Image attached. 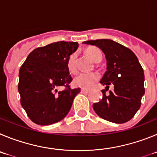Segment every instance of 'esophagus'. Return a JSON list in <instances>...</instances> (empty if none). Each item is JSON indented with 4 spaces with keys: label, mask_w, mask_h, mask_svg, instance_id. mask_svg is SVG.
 I'll return each instance as SVG.
<instances>
[{
    "label": "esophagus",
    "mask_w": 157,
    "mask_h": 157,
    "mask_svg": "<svg viewBox=\"0 0 157 157\" xmlns=\"http://www.w3.org/2000/svg\"><path fill=\"white\" fill-rule=\"evenodd\" d=\"M80 92L83 93V94H87V93L89 92V91H88V90H85V89H81Z\"/></svg>",
    "instance_id": "1"
}]
</instances>
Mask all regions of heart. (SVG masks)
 Returning <instances> with one entry per match:
<instances>
[{
  "label": "heart",
  "instance_id": "obj_1",
  "mask_svg": "<svg viewBox=\"0 0 157 157\" xmlns=\"http://www.w3.org/2000/svg\"><path fill=\"white\" fill-rule=\"evenodd\" d=\"M87 54L95 63H98L102 59L101 52L98 48H90L87 50ZM77 53L73 52L69 56L67 59V68L70 73H76L77 70ZM99 79L98 73H80L76 76L73 80V84L77 87L84 89H90L95 84Z\"/></svg>",
  "mask_w": 157,
  "mask_h": 157
}]
</instances>
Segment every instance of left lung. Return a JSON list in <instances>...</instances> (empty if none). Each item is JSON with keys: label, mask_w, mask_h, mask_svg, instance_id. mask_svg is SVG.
<instances>
[{"label": "left lung", "mask_w": 157, "mask_h": 157, "mask_svg": "<svg viewBox=\"0 0 157 157\" xmlns=\"http://www.w3.org/2000/svg\"><path fill=\"white\" fill-rule=\"evenodd\" d=\"M86 44L99 48L106 58L107 71L101 78L102 98L93 104L101 118L116 124L128 122L135 115L145 94L144 71L131 49L109 39L87 40ZM114 87L107 95L109 87Z\"/></svg>", "instance_id": "8db88e82"}]
</instances>
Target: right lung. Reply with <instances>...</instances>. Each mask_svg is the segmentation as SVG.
<instances>
[{"mask_svg": "<svg viewBox=\"0 0 157 157\" xmlns=\"http://www.w3.org/2000/svg\"><path fill=\"white\" fill-rule=\"evenodd\" d=\"M78 46L77 42L59 41L36 48L21 66V105L35 124L50 125L62 121L80 92V87H70L73 78L67 68V59ZM61 86L64 88L60 91Z\"/></svg>", "mask_w": 157, "mask_h": 157, "instance_id": "add662e5", "label": "right lung"}]
</instances>
